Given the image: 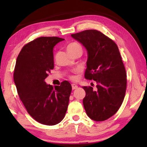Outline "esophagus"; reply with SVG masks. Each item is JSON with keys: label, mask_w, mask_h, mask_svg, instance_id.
Returning a JSON list of instances; mask_svg holds the SVG:
<instances>
[{"label": "esophagus", "mask_w": 147, "mask_h": 147, "mask_svg": "<svg viewBox=\"0 0 147 147\" xmlns=\"http://www.w3.org/2000/svg\"><path fill=\"white\" fill-rule=\"evenodd\" d=\"M71 87H72V90H76V88H78V86L76 85V84H72L71 85Z\"/></svg>", "instance_id": "1"}]
</instances>
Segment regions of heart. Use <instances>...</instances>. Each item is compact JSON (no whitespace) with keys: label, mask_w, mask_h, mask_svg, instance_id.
I'll use <instances>...</instances> for the list:
<instances>
[{"label":"heart","mask_w":147,"mask_h":147,"mask_svg":"<svg viewBox=\"0 0 147 147\" xmlns=\"http://www.w3.org/2000/svg\"><path fill=\"white\" fill-rule=\"evenodd\" d=\"M77 49L82 50V47L79 43H76V42H73V43H69L67 47V50L69 53H71V52L76 51V50ZM70 78H71V80H75L76 79V77L74 76H70Z\"/></svg>","instance_id":"heart-1"}]
</instances>
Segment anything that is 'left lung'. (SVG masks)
Returning <instances> with one entry per match:
<instances>
[{
    "instance_id": "1",
    "label": "left lung",
    "mask_w": 147,
    "mask_h": 147,
    "mask_svg": "<svg viewBox=\"0 0 147 147\" xmlns=\"http://www.w3.org/2000/svg\"><path fill=\"white\" fill-rule=\"evenodd\" d=\"M88 52L86 79L96 82L97 90L84 86L83 104L87 115L95 121H104L116 113L126 89V73L119 49L111 39L97 30L72 34Z\"/></svg>"
}]
</instances>
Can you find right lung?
Returning a JSON list of instances; mask_svg holds the SVG:
<instances>
[{
	"label": "right lung",
	"instance_id": "obj_1",
	"mask_svg": "<svg viewBox=\"0 0 147 147\" xmlns=\"http://www.w3.org/2000/svg\"><path fill=\"white\" fill-rule=\"evenodd\" d=\"M64 39L37 38L22 48L14 71V82L19 98L28 113L39 123L55 125L63 119L69 104L71 86L67 81L60 86L45 82L54 67L53 47Z\"/></svg>",
	"mask_w": 147,
	"mask_h": 147
}]
</instances>
